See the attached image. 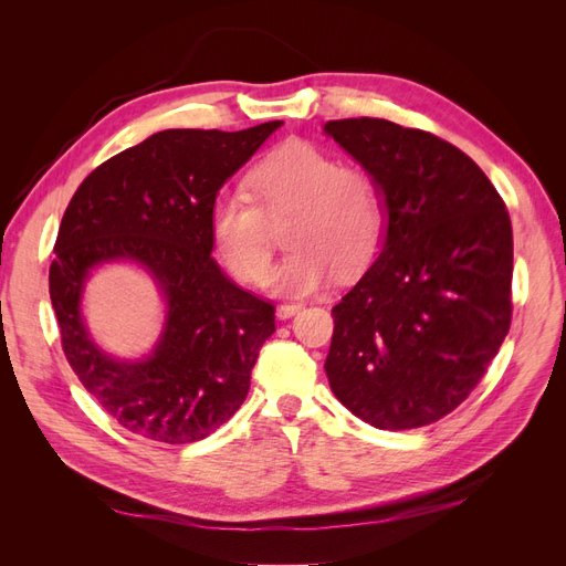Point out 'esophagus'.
I'll return each mask as SVG.
<instances>
[{
    "label": "esophagus",
    "instance_id": "34e87169",
    "mask_svg": "<svg viewBox=\"0 0 566 566\" xmlns=\"http://www.w3.org/2000/svg\"><path fill=\"white\" fill-rule=\"evenodd\" d=\"M302 302H283V304H279V310H276V314L281 316V318H290L293 314H297L300 310H302Z\"/></svg>",
    "mask_w": 566,
    "mask_h": 566
}]
</instances>
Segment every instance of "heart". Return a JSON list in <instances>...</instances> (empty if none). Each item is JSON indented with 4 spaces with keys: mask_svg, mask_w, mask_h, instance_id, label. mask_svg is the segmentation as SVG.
<instances>
[{
    "mask_svg": "<svg viewBox=\"0 0 566 566\" xmlns=\"http://www.w3.org/2000/svg\"><path fill=\"white\" fill-rule=\"evenodd\" d=\"M245 188H224L210 202V238L224 266L245 283H262L271 264L269 220L287 221L285 260L271 271L273 293L304 295L328 283L337 266L358 271L378 252L385 193L373 172L342 165L333 153L290 139L271 148L245 175Z\"/></svg>",
    "mask_w": 566,
    "mask_h": 566,
    "instance_id": "heart-1",
    "label": "heart"
}]
</instances>
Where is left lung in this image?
I'll return each instance as SVG.
<instances>
[{"instance_id": "1", "label": "left lung", "mask_w": 566, "mask_h": 566, "mask_svg": "<svg viewBox=\"0 0 566 566\" xmlns=\"http://www.w3.org/2000/svg\"><path fill=\"white\" fill-rule=\"evenodd\" d=\"M333 139L378 177L387 235L333 306L325 373L378 430L449 416L484 378L512 321V224L479 165L439 136L380 117L333 119Z\"/></svg>"}]
</instances>
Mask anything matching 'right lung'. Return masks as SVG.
<instances>
[{"label": "right lung", "mask_w": 566, "mask_h": 566, "mask_svg": "<svg viewBox=\"0 0 566 566\" xmlns=\"http://www.w3.org/2000/svg\"><path fill=\"white\" fill-rule=\"evenodd\" d=\"M281 125L158 132L98 165L67 205L49 266L61 347L84 389L134 434L200 441L248 397L276 306L212 260L210 202ZM111 259L146 265L168 300L166 333L146 363L101 355L81 323L83 279Z\"/></svg>", "instance_id": "1"}]
</instances>
